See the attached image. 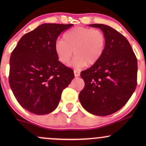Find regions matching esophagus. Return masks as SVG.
Segmentation results:
<instances>
[{"instance_id":"esophagus-1","label":"esophagus","mask_w":146,"mask_h":146,"mask_svg":"<svg viewBox=\"0 0 146 146\" xmlns=\"http://www.w3.org/2000/svg\"><path fill=\"white\" fill-rule=\"evenodd\" d=\"M74 75L75 77H79L80 75V73L78 71H76V70H75L74 71Z\"/></svg>"}]
</instances>
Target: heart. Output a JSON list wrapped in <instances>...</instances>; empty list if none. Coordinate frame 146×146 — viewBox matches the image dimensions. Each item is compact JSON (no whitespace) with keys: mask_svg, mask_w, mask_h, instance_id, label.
I'll use <instances>...</instances> for the list:
<instances>
[{"mask_svg":"<svg viewBox=\"0 0 146 146\" xmlns=\"http://www.w3.org/2000/svg\"><path fill=\"white\" fill-rule=\"evenodd\" d=\"M106 46L104 33L91 28H73L64 34L62 40L55 44V52L60 62L67 64L72 56L76 55L70 66L81 69L88 64H94L100 59Z\"/></svg>","mask_w":146,"mask_h":146,"instance_id":"1","label":"heart"}]
</instances>
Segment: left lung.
<instances>
[{
  "mask_svg": "<svg viewBox=\"0 0 146 146\" xmlns=\"http://www.w3.org/2000/svg\"><path fill=\"white\" fill-rule=\"evenodd\" d=\"M89 26L103 31L106 46L100 59L82 71L85 86L79 100L88 113L106 116L121 109L133 94L137 86V60L123 35L108 25Z\"/></svg>",
  "mask_w": 146,
  "mask_h": 146,
  "instance_id": "1",
  "label": "left lung"
}]
</instances>
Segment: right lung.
<instances>
[{
	"mask_svg": "<svg viewBox=\"0 0 146 146\" xmlns=\"http://www.w3.org/2000/svg\"><path fill=\"white\" fill-rule=\"evenodd\" d=\"M73 25L44 23L18 41L9 60V82L18 103L36 115L53 112L62 90L74 78L71 68L58 60L55 44Z\"/></svg>",
	"mask_w": 146,
	"mask_h": 146,
	"instance_id": "right-lung-1",
	"label": "right lung"
}]
</instances>
